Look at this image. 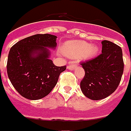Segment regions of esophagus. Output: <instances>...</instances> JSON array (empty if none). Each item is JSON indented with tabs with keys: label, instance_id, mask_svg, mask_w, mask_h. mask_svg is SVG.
Returning <instances> with one entry per match:
<instances>
[{
	"label": "esophagus",
	"instance_id": "34e87169",
	"mask_svg": "<svg viewBox=\"0 0 131 131\" xmlns=\"http://www.w3.org/2000/svg\"><path fill=\"white\" fill-rule=\"evenodd\" d=\"M76 66H77V64H74V62H73L72 64H69V65L67 67V69H70V70H73V69L76 67Z\"/></svg>",
	"mask_w": 131,
	"mask_h": 131
}]
</instances>
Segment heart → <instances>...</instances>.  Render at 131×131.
I'll list each match as a JSON object with an SVG mask.
<instances>
[{
    "label": "heart",
    "mask_w": 131,
    "mask_h": 131,
    "mask_svg": "<svg viewBox=\"0 0 131 131\" xmlns=\"http://www.w3.org/2000/svg\"><path fill=\"white\" fill-rule=\"evenodd\" d=\"M99 48L96 45H90L82 41H69L66 42L62 48L63 54L70 58L81 57L89 59L97 54Z\"/></svg>",
    "instance_id": "obj_1"
}]
</instances>
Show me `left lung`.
<instances>
[{
	"instance_id": "8db88e82",
	"label": "left lung",
	"mask_w": 131,
	"mask_h": 131,
	"mask_svg": "<svg viewBox=\"0 0 131 131\" xmlns=\"http://www.w3.org/2000/svg\"><path fill=\"white\" fill-rule=\"evenodd\" d=\"M102 54L81 63L85 72L81 90L93 100L104 99L115 91L124 68L121 48L107 40L102 41Z\"/></svg>"
}]
</instances>
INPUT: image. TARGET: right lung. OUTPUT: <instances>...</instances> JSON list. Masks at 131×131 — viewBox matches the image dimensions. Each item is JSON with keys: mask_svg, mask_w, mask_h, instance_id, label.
Segmentation results:
<instances>
[{"mask_svg": "<svg viewBox=\"0 0 131 131\" xmlns=\"http://www.w3.org/2000/svg\"><path fill=\"white\" fill-rule=\"evenodd\" d=\"M57 36L36 34L18 41L10 48L7 73L16 91L28 100H39L50 93L66 66L57 67L49 59Z\"/></svg>", "mask_w": 131, "mask_h": 131, "instance_id": "add662e5", "label": "right lung"}]
</instances>
